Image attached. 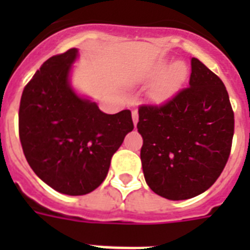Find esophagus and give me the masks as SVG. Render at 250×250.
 Here are the masks:
<instances>
[{"label":"esophagus","instance_id":"obj_1","mask_svg":"<svg viewBox=\"0 0 250 250\" xmlns=\"http://www.w3.org/2000/svg\"><path fill=\"white\" fill-rule=\"evenodd\" d=\"M132 121H133V125H136L137 122H139V113H137L136 110H133L132 111Z\"/></svg>","mask_w":250,"mask_h":250}]
</instances>
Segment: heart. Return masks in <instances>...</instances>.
Listing matches in <instances>:
<instances>
[{"instance_id": "heart-1", "label": "heart", "mask_w": 250, "mask_h": 250, "mask_svg": "<svg viewBox=\"0 0 250 250\" xmlns=\"http://www.w3.org/2000/svg\"><path fill=\"white\" fill-rule=\"evenodd\" d=\"M166 62H158L152 70V75H162L153 88V94L154 97L164 100V98L170 97L171 94H174L176 90L180 89V86L184 84L188 76V67L187 64L182 61H176L174 63H171L167 69Z\"/></svg>"}]
</instances>
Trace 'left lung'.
Listing matches in <instances>:
<instances>
[{"instance_id": "left-lung-1", "label": "left lung", "mask_w": 250, "mask_h": 250, "mask_svg": "<svg viewBox=\"0 0 250 250\" xmlns=\"http://www.w3.org/2000/svg\"><path fill=\"white\" fill-rule=\"evenodd\" d=\"M189 86L161 106L139 109L145 182L161 197L201 194L219 178L232 145L233 111L225 84L197 58Z\"/></svg>"}]
</instances>
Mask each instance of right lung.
I'll list each match as a JSON object with an SVG mask.
<instances>
[{"label":"right lung","mask_w":250,"mask_h":250,"mask_svg":"<svg viewBox=\"0 0 250 250\" xmlns=\"http://www.w3.org/2000/svg\"><path fill=\"white\" fill-rule=\"evenodd\" d=\"M79 57L72 48L45 61L25 85L19 107V137L25 160L53 189L68 196L94 190L111 157L133 129L129 110L105 114L70 82Z\"/></svg>","instance_id":"add662e5"}]
</instances>
